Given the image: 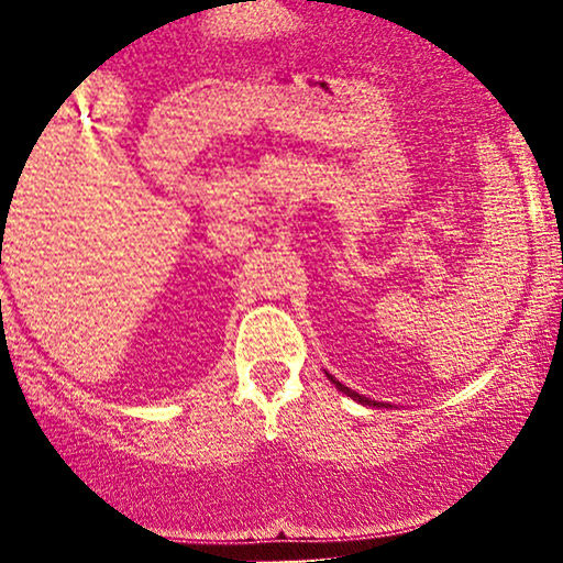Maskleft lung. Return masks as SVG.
<instances>
[{"mask_svg": "<svg viewBox=\"0 0 563 563\" xmlns=\"http://www.w3.org/2000/svg\"><path fill=\"white\" fill-rule=\"evenodd\" d=\"M328 378H331V380H333V384H335V389H339V391H344V394H346V397L357 399V402H363V405H378V402H373V399H367V397H363V394L352 391V389H349V386H344V384H339V380H335L333 376H328Z\"/></svg>", "mask_w": 563, "mask_h": 563, "instance_id": "obj_1", "label": "left lung"}]
</instances>
